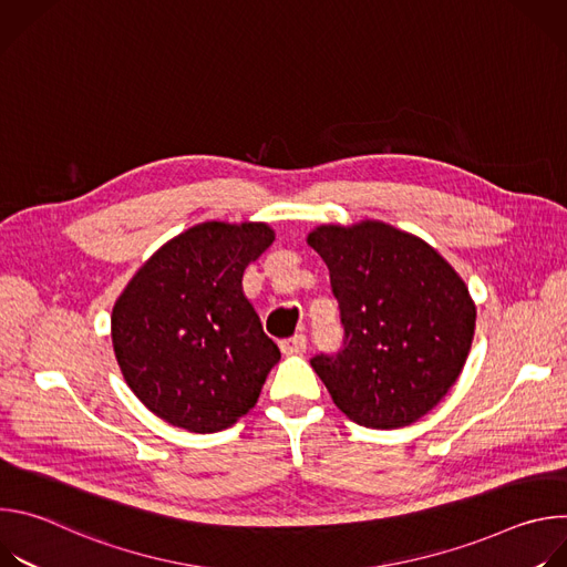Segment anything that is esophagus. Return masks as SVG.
Listing matches in <instances>:
<instances>
[{
	"label": "esophagus",
	"mask_w": 567,
	"mask_h": 567,
	"mask_svg": "<svg viewBox=\"0 0 567 567\" xmlns=\"http://www.w3.org/2000/svg\"><path fill=\"white\" fill-rule=\"evenodd\" d=\"M305 348H307V337L302 332H296L293 337L280 341V350L285 354H300V352H305Z\"/></svg>",
	"instance_id": "34e87169"
}]
</instances>
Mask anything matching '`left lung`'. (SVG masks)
Listing matches in <instances>:
<instances>
[{"instance_id": "obj_1", "label": "left lung", "mask_w": 567, "mask_h": 567, "mask_svg": "<svg viewBox=\"0 0 567 567\" xmlns=\"http://www.w3.org/2000/svg\"><path fill=\"white\" fill-rule=\"evenodd\" d=\"M311 249L330 269L343 346L309 363L341 413L401 429L433 411L462 372L475 305L424 239L383 221L318 226Z\"/></svg>"}]
</instances>
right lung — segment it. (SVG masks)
I'll return each mask as SVG.
<instances>
[{
	"label": "right lung",
	"mask_w": 567,
	"mask_h": 567,
	"mask_svg": "<svg viewBox=\"0 0 567 567\" xmlns=\"http://www.w3.org/2000/svg\"><path fill=\"white\" fill-rule=\"evenodd\" d=\"M271 241L260 221L197 224L161 247L116 300V361L156 417L217 433L256 406L280 350L241 293V276Z\"/></svg>",
	"instance_id": "1"
}]
</instances>
